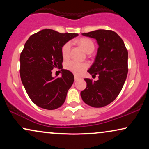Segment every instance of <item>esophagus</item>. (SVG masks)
Wrapping results in <instances>:
<instances>
[{
    "instance_id": "1",
    "label": "esophagus",
    "mask_w": 149,
    "mask_h": 149,
    "mask_svg": "<svg viewBox=\"0 0 149 149\" xmlns=\"http://www.w3.org/2000/svg\"><path fill=\"white\" fill-rule=\"evenodd\" d=\"M80 79L79 77H77V75H74V81H78Z\"/></svg>"
}]
</instances>
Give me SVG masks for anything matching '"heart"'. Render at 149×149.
Wrapping results in <instances>:
<instances>
[{
    "instance_id": "1",
    "label": "heart",
    "mask_w": 149,
    "mask_h": 149,
    "mask_svg": "<svg viewBox=\"0 0 149 149\" xmlns=\"http://www.w3.org/2000/svg\"><path fill=\"white\" fill-rule=\"evenodd\" d=\"M77 43L85 51L87 54H90L93 51L95 48V45L93 43V40L88 38H81L77 40ZM71 49L70 42H67L64 44L61 49V53L63 58L67 59L70 56ZM87 64L85 63H79L73 60L67 61L64 64V68L70 72H72L75 74L79 75L82 73L87 68Z\"/></svg>"
}]
</instances>
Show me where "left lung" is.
Returning a JSON list of instances; mask_svg holds the SVG:
<instances>
[{
    "label": "left lung",
    "instance_id": "1",
    "mask_svg": "<svg viewBox=\"0 0 149 149\" xmlns=\"http://www.w3.org/2000/svg\"><path fill=\"white\" fill-rule=\"evenodd\" d=\"M83 36L95 38L99 47L89 73L99 79L85 78L87 87L81 92L83 102L92 107H105L121 92L128 72V52L123 40L113 30H97Z\"/></svg>",
    "mask_w": 149,
    "mask_h": 149
}]
</instances>
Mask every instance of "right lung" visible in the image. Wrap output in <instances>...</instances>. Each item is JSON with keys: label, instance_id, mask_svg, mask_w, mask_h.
<instances>
[{"label": "right lung", "instance_id": "1", "mask_svg": "<svg viewBox=\"0 0 149 149\" xmlns=\"http://www.w3.org/2000/svg\"><path fill=\"white\" fill-rule=\"evenodd\" d=\"M77 36L45 29L30 36L24 45L20 54V77L28 96L38 107L54 110L64 104L74 78L70 71L62 69L61 49ZM54 68L61 69L62 77L51 76Z\"/></svg>", "mask_w": 149, "mask_h": 149}]
</instances>
